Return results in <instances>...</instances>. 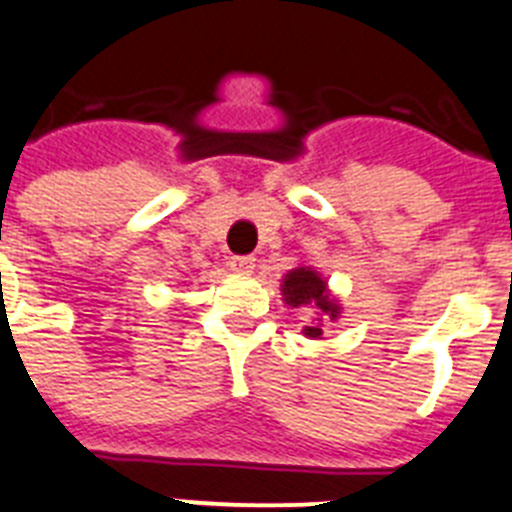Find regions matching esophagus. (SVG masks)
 Listing matches in <instances>:
<instances>
[{"label": "esophagus", "mask_w": 512, "mask_h": 512, "mask_svg": "<svg viewBox=\"0 0 512 512\" xmlns=\"http://www.w3.org/2000/svg\"><path fill=\"white\" fill-rule=\"evenodd\" d=\"M229 270H234L237 275H250L255 270V260L247 255H234L229 260Z\"/></svg>", "instance_id": "obj_1"}]
</instances>
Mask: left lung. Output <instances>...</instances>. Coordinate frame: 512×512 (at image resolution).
I'll return each mask as SVG.
<instances>
[{"mask_svg": "<svg viewBox=\"0 0 512 512\" xmlns=\"http://www.w3.org/2000/svg\"><path fill=\"white\" fill-rule=\"evenodd\" d=\"M281 293L288 306L309 309L314 314L311 322L304 327V335L309 340H322L324 324L337 322V317L342 314V304L337 301V296L330 291L322 273L311 268V265H299V268L288 270L283 275Z\"/></svg>", "mask_w": 512, "mask_h": 512, "instance_id": "left-lung-1", "label": "left lung"}]
</instances>
